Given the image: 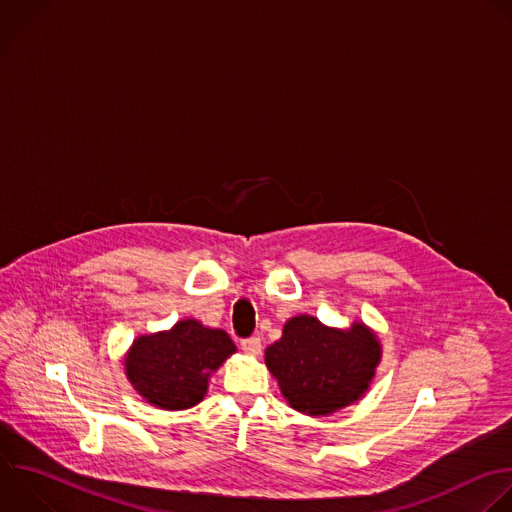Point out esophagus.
Here are the masks:
<instances>
[{
    "label": "esophagus",
    "mask_w": 512,
    "mask_h": 512,
    "mask_svg": "<svg viewBox=\"0 0 512 512\" xmlns=\"http://www.w3.org/2000/svg\"><path fill=\"white\" fill-rule=\"evenodd\" d=\"M241 348H243V352H245L247 356H259V354H261V339H259V337L243 339Z\"/></svg>",
    "instance_id": "1"
}]
</instances>
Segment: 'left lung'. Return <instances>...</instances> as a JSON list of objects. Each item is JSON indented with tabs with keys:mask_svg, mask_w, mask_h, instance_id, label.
Masks as SVG:
<instances>
[{
	"mask_svg": "<svg viewBox=\"0 0 512 512\" xmlns=\"http://www.w3.org/2000/svg\"><path fill=\"white\" fill-rule=\"evenodd\" d=\"M382 362L378 333L364 321L331 327L301 313L289 317L265 366L287 404L307 416H329L356 404L370 390Z\"/></svg>",
	"mask_w": 512,
	"mask_h": 512,
	"instance_id": "8db88e82",
	"label": "left lung"
}]
</instances>
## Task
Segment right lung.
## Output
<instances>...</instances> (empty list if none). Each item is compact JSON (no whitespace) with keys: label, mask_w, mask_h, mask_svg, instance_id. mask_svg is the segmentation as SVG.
<instances>
[{"label":"right lung","mask_w":512,"mask_h":512,"mask_svg":"<svg viewBox=\"0 0 512 512\" xmlns=\"http://www.w3.org/2000/svg\"><path fill=\"white\" fill-rule=\"evenodd\" d=\"M235 352L227 331L189 317L170 329L138 335L124 354V374L150 406L189 410L203 402L213 372Z\"/></svg>","instance_id":"add662e5"}]
</instances>
